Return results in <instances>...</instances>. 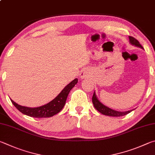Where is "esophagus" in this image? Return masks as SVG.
Listing matches in <instances>:
<instances>
[{"label":"esophagus","mask_w":155,"mask_h":155,"mask_svg":"<svg viewBox=\"0 0 155 155\" xmlns=\"http://www.w3.org/2000/svg\"><path fill=\"white\" fill-rule=\"evenodd\" d=\"M89 75H90V72H89L88 70H84L83 71L81 72L80 77L82 78H87L88 76H89Z\"/></svg>","instance_id":"obj_1"}]
</instances>
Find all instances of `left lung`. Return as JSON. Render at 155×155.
<instances>
[{
    "label": "left lung",
    "mask_w": 155,
    "mask_h": 155,
    "mask_svg": "<svg viewBox=\"0 0 155 155\" xmlns=\"http://www.w3.org/2000/svg\"><path fill=\"white\" fill-rule=\"evenodd\" d=\"M129 41L130 43L131 44L134 45L135 46H137V47L141 48L143 49L142 45L140 44V42L138 41L135 38L131 36H129ZM92 101H93V104L94 105V107H95L97 110H98L100 113H101L102 114L106 115V116H115V117H119V116H123L124 115H127V114H129L131 112V111H127V112H118V111L112 110L111 108H109L105 106L104 104H102L101 102H100L98 99H97V97L95 95V93H94L93 95V98H92Z\"/></svg>",
    "instance_id": "obj_1"
}]
</instances>
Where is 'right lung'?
<instances>
[{"instance_id":"obj_1","label":"right lung","mask_w":155,"mask_h":155,"mask_svg":"<svg viewBox=\"0 0 155 155\" xmlns=\"http://www.w3.org/2000/svg\"><path fill=\"white\" fill-rule=\"evenodd\" d=\"M78 79H74L71 82L69 83L65 88L61 91L58 96L52 101L45 104L43 106L38 107H28L21 106L16 104L13 100L11 101L14 105V106L24 114L33 118H48L53 116L58 112H61L66 103L68 94L70 91L74 87V86L78 83Z\"/></svg>"}]
</instances>
